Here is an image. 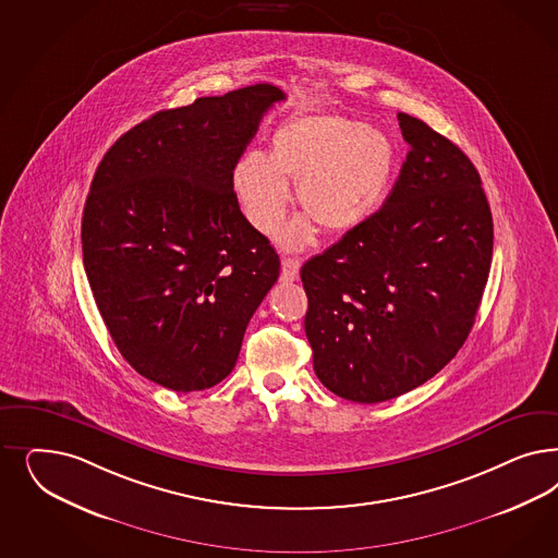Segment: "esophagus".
<instances>
[{"label":"esophagus","instance_id":"esophagus-1","mask_svg":"<svg viewBox=\"0 0 558 558\" xmlns=\"http://www.w3.org/2000/svg\"><path fill=\"white\" fill-rule=\"evenodd\" d=\"M300 260L298 258H289L286 256L283 260H281V279L283 281H298V277H300Z\"/></svg>","mask_w":558,"mask_h":558}]
</instances>
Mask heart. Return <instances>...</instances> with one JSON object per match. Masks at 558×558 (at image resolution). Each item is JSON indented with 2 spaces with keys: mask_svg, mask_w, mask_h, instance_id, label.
I'll use <instances>...</instances> for the list:
<instances>
[{
  "mask_svg": "<svg viewBox=\"0 0 558 558\" xmlns=\"http://www.w3.org/2000/svg\"><path fill=\"white\" fill-rule=\"evenodd\" d=\"M395 163V144L376 126L341 114H306L272 131L267 156L244 154L232 170V186L252 226L270 234L288 211V180H295V198L306 216L286 226L279 242L298 251L314 240V223L341 234L372 216Z\"/></svg>",
  "mask_w": 558,
  "mask_h": 558,
  "instance_id": "obj_1",
  "label": "heart"
}]
</instances>
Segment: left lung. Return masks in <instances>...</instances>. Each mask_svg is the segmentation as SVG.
Instances as JSON below:
<instances>
[{
  "label": "left lung",
  "instance_id": "8db88e82",
  "mask_svg": "<svg viewBox=\"0 0 558 558\" xmlns=\"http://www.w3.org/2000/svg\"><path fill=\"white\" fill-rule=\"evenodd\" d=\"M407 160L381 209L302 267L314 372L374 404L450 363L470 335L493 258V217L466 154L407 112Z\"/></svg>",
  "mask_w": 558,
  "mask_h": 558
}]
</instances>
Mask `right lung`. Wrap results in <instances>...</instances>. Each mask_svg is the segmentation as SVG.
<instances>
[{"instance_id": "obj_1", "label": "right lung", "mask_w": 558, "mask_h": 558, "mask_svg": "<svg viewBox=\"0 0 558 558\" xmlns=\"http://www.w3.org/2000/svg\"><path fill=\"white\" fill-rule=\"evenodd\" d=\"M286 94L256 84L160 110L108 149L82 217L84 269L129 365L174 392L228 378L279 277L232 170Z\"/></svg>"}]
</instances>
